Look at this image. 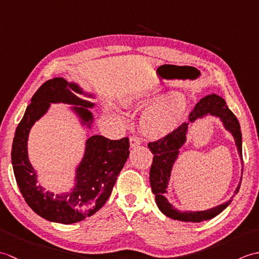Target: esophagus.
<instances>
[{
    "label": "esophagus",
    "mask_w": 259,
    "mask_h": 259,
    "mask_svg": "<svg viewBox=\"0 0 259 259\" xmlns=\"http://www.w3.org/2000/svg\"><path fill=\"white\" fill-rule=\"evenodd\" d=\"M141 144V140L138 138V137H131L130 138V147L131 148H136L140 146Z\"/></svg>",
    "instance_id": "1"
}]
</instances>
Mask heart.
<instances>
[{"mask_svg": "<svg viewBox=\"0 0 259 259\" xmlns=\"http://www.w3.org/2000/svg\"><path fill=\"white\" fill-rule=\"evenodd\" d=\"M158 99L157 96L135 97L130 103L136 107H148ZM110 112L120 117L121 111L113 104L109 106ZM187 111V99L180 93H169L142 115L141 129L153 139L163 138L179 126Z\"/></svg>", "mask_w": 259, "mask_h": 259, "instance_id": "obj_1", "label": "heart"}]
</instances>
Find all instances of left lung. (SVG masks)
<instances>
[{"label": "left lung", "instance_id": "1", "mask_svg": "<svg viewBox=\"0 0 259 259\" xmlns=\"http://www.w3.org/2000/svg\"><path fill=\"white\" fill-rule=\"evenodd\" d=\"M208 115L221 120L225 130L233 136L240 161L243 163V149H241L243 139H241L240 125L236 115L230 111L226 101L218 95L212 93V95L201 98L190 112L188 122L183 123L178 129H176L164 138L156 142H150L148 145V148L153 153L152 164L150 168L151 190L155 194V200L159 210L164 216L171 218L174 221L184 223H201L209 221V219L216 217L217 214L221 213L224 209H226L229 206V203L232 202L233 197H235L239 190L241 178L239 179L237 187H236L235 194L229 200L222 203V205L206 209V210H180L167 199V189L172 169L176 161L178 160L180 149L187 142V135L189 133V129L196 121L206 118ZM241 176H243V168H241Z\"/></svg>", "mask_w": 259, "mask_h": 259}]
</instances>
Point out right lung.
<instances>
[{
	"label": "right lung",
	"mask_w": 259,
	"mask_h": 259,
	"mask_svg": "<svg viewBox=\"0 0 259 259\" xmlns=\"http://www.w3.org/2000/svg\"><path fill=\"white\" fill-rule=\"evenodd\" d=\"M93 93L85 91L74 81L54 78L45 82L31 99L21 122L16 128L12 152L13 171L22 196L32 210L49 222L74 224L92 216L111 195L118 175L129 158V139L109 140L100 135L85 141L84 153L74 169V184L69 191L47 190L37 179L27 152L29 135L36 121L46 115L51 104H67L87 131L92 130L95 117L90 109Z\"/></svg>",
	"instance_id": "add662e5"
}]
</instances>
